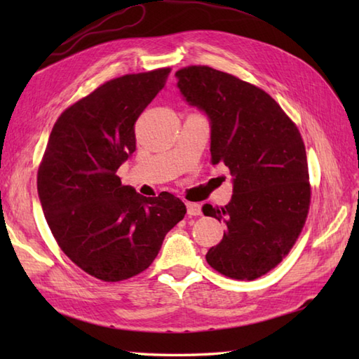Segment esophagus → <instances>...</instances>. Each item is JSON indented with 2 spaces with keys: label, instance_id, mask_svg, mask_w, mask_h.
Here are the masks:
<instances>
[{
  "label": "esophagus",
  "instance_id": "obj_1",
  "mask_svg": "<svg viewBox=\"0 0 359 359\" xmlns=\"http://www.w3.org/2000/svg\"><path fill=\"white\" fill-rule=\"evenodd\" d=\"M187 211H188V216H201L202 215L201 205L194 203V202H187Z\"/></svg>",
  "mask_w": 359,
  "mask_h": 359
}]
</instances>
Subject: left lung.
I'll return each mask as SVG.
<instances>
[{
	"label": "left lung",
	"mask_w": 359,
	"mask_h": 359,
	"mask_svg": "<svg viewBox=\"0 0 359 359\" xmlns=\"http://www.w3.org/2000/svg\"><path fill=\"white\" fill-rule=\"evenodd\" d=\"M189 104L211 121V163L233 175L225 207L205 203V216L226 225L207 262L224 276L253 280L282 262L306 225L311 187L304 140L269 94L210 66L175 72Z\"/></svg>",
	"instance_id": "8db88e82"
}]
</instances>
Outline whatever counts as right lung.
Here are the masks:
<instances>
[{
	"label": "right lung",
	"instance_id": "add662e5",
	"mask_svg": "<svg viewBox=\"0 0 359 359\" xmlns=\"http://www.w3.org/2000/svg\"><path fill=\"white\" fill-rule=\"evenodd\" d=\"M170 72L128 74L71 104L53 125L38 168V196L58 247L104 282L147 270L187 212L174 194L143 197L117 175L135 151L137 118Z\"/></svg>",
	"mask_w": 359,
	"mask_h": 359
}]
</instances>
